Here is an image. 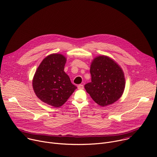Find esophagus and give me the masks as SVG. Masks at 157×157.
Returning <instances> with one entry per match:
<instances>
[{"mask_svg":"<svg viewBox=\"0 0 157 157\" xmlns=\"http://www.w3.org/2000/svg\"><path fill=\"white\" fill-rule=\"evenodd\" d=\"M78 88L79 90H82V89L84 88L83 84H79L78 86Z\"/></svg>","mask_w":157,"mask_h":157,"instance_id":"esophagus-1","label":"esophagus"}]
</instances>
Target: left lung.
<instances>
[{"instance_id": "obj_1", "label": "left lung", "mask_w": 157, "mask_h": 157, "mask_svg": "<svg viewBox=\"0 0 157 157\" xmlns=\"http://www.w3.org/2000/svg\"><path fill=\"white\" fill-rule=\"evenodd\" d=\"M91 82L84 88L93 100L105 107L117 101L123 94L125 78L123 69L113 59L105 55L96 56L91 63Z\"/></svg>"}]
</instances>
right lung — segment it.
Segmentation results:
<instances>
[{
	"label": "right lung",
	"mask_w": 157,
	"mask_h": 157,
	"mask_svg": "<svg viewBox=\"0 0 157 157\" xmlns=\"http://www.w3.org/2000/svg\"><path fill=\"white\" fill-rule=\"evenodd\" d=\"M66 61L62 54L48 55L38 66L33 79L37 97L54 108L63 105L77 88L64 71Z\"/></svg>",
	"instance_id": "1"
}]
</instances>
